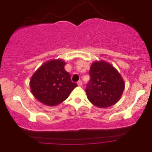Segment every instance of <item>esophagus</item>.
<instances>
[{"label": "esophagus", "mask_w": 152, "mask_h": 152, "mask_svg": "<svg viewBox=\"0 0 152 152\" xmlns=\"http://www.w3.org/2000/svg\"><path fill=\"white\" fill-rule=\"evenodd\" d=\"M77 84H78V86H82V81H78Z\"/></svg>", "instance_id": "34e87169"}]
</instances>
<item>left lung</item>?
<instances>
[{"label": "left lung", "mask_w": 152, "mask_h": 152, "mask_svg": "<svg viewBox=\"0 0 152 152\" xmlns=\"http://www.w3.org/2000/svg\"><path fill=\"white\" fill-rule=\"evenodd\" d=\"M90 80L86 84L89 102L99 108L114 105L121 99L125 83L119 73L109 63H93L89 70Z\"/></svg>", "instance_id": "left-lung-1"}]
</instances>
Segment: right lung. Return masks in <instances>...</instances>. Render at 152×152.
<instances>
[{"instance_id": "obj_1", "label": "right lung", "mask_w": 152, "mask_h": 152, "mask_svg": "<svg viewBox=\"0 0 152 152\" xmlns=\"http://www.w3.org/2000/svg\"><path fill=\"white\" fill-rule=\"evenodd\" d=\"M66 63L61 59L43 64L34 73L30 81L33 95L47 106H54L65 101L77 86L64 69Z\"/></svg>"}]
</instances>
